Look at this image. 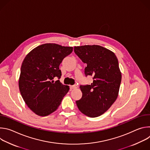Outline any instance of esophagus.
<instances>
[{"instance_id": "obj_1", "label": "esophagus", "mask_w": 150, "mask_h": 150, "mask_svg": "<svg viewBox=\"0 0 150 150\" xmlns=\"http://www.w3.org/2000/svg\"><path fill=\"white\" fill-rule=\"evenodd\" d=\"M77 87H78L77 84H75V85H71V86H70V88H71V89H75V88H76Z\"/></svg>"}]
</instances>
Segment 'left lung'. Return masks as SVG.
<instances>
[{
	"label": "left lung",
	"mask_w": 150,
	"mask_h": 150,
	"mask_svg": "<svg viewBox=\"0 0 150 150\" xmlns=\"http://www.w3.org/2000/svg\"><path fill=\"white\" fill-rule=\"evenodd\" d=\"M74 52L87 64L85 76H93V81L81 85L82 96L76 101L84 115L96 117L108 110L116 101L122 79L117 57L113 52L98 45L74 47Z\"/></svg>",
	"instance_id": "1"
}]
</instances>
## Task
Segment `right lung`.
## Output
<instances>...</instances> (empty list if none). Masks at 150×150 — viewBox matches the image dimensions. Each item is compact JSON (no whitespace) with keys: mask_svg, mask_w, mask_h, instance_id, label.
I'll return each mask as SVG.
<instances>
[{"mask_svg":"<svg viewBox=\"0 0 150 150\" xmlns=\"http://www.w3.org/2000/svg\"><path fill=\"white\" fill-rule=\"evenodd\" d=\"M73 51L72 47L53 43L40 45L25 57L21 68L19 88L28 108L36 115L47 116L59 108L69 88L59 80V65Z\"/></svg>","mask_w":150,"mask_h":150,"instance_id":"add662e5","label":"right lung"}]
</instances>
